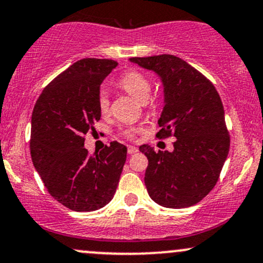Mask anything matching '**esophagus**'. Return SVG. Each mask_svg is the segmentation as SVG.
<instances>
[{"mask_svg":"<svg viewBox=\"0 0 263 263\" xmlns=\"http://www.w3.org/2000/svg\"><path fill=\"white\" fill-rule=\"evenodd\" d=\"M136 152H138V149L136 148V147H134V146H128L127 147V153H128V155H134V153H136Z\"/></svg>","mask_w":263,"mask_h":263,"instance_id":"34e87169","label":"esophagus"}]
</instances>
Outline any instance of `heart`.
I'll list each match as a JSON object with an SVG mask.
<instances>
[{
  "mask_svg": "<svg viewBox=\"0 0 263 263\" xmlns=\"http://www.w3.org/2000/svg\"><path fill=\"white\" fill-rule=\"evenodd\" d=\"M119 85L122 87L125 91H127L129 95L137 99L140 101H146L151 92V81L143 73L138 70H129L120 78ZM98 104L99 108L102 114H107L110 110V98L106 89H101L98 95ZM141 127H126L121 129L122 136H125L128 140L134 138L140 134Z\"/></svg>",
  "mask_w": 263,
  "mask_h": 263,
  "instance_id": "heart-1",
  "label": "heart"
}]
</instances>
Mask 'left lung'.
<instances>
[{
	"label": "left lung",
	"instance_id": "obj_1",
	"mask_svg": "<svg viewBox=\"0 0 263 263\" xmlns=\"http://www.w3.org/2000/svg\"><path fill=\"white\" fill-rule=\"evenodd\" d=\"M129 60L161 77L164 107L157 137L177 138L173 152L140 147L148 159L147 192L162 206H192L215 186L230 148L219 92L205 75L172 54Z\"/></svg>",
	"mask_w": 263,
	"mask_h": 263
}]
</instances>
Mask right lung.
Segmentation results:
<instances>
[{
	"instance_id": "obj_1",
	"label": "right lung",
	"mask_w": 263,
	"mask_h": 263,
	"mask_svg": "<svg viewBox=\"0 0 263 263\" xmlns=\"http://www.w3.org/2000/svg\"><path fill=\"white\" fill-rule=\"evenodd\" d=\"M116 66L111 59L78 60L44 87L33 108L32 162L48 193L70 210L110 203L125 165L127 148L117 141L96 156L84 147L101 117V83Z\"/></svg>"
}]
</instances>
